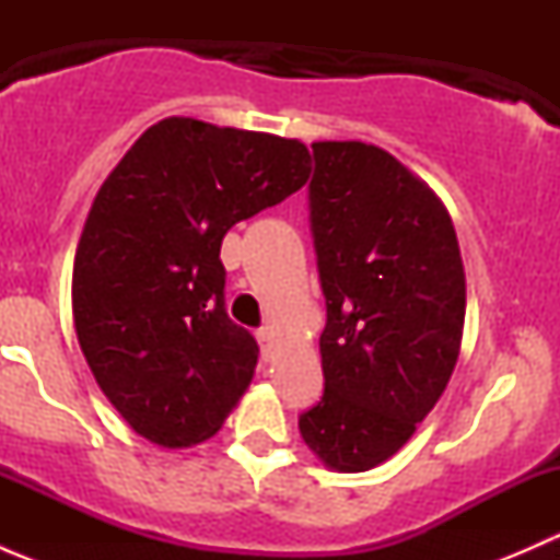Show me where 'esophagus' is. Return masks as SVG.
Returning a JSON list of instances; mask_svg holds the SVG:
<instances>
[{"label":"esophagus","instance_id":"34e87169","mask_svg":"<svg viewBox=\"0 0 560 560\" xmlns=\"http://www.w3.org/2000/svg\"><path fill=\"white\" fill-rule=\"evenodd\" d=\"M259 338V347H262V358L268 360L270 354H273V341H276V332L270 330V327H262V330L257 332Z\"/></svg>","mask_w":560,"mask_h":560}]
</instances>
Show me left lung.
<instances>
[{"mask_svg":"<svg viewBox=\"0 0 560 560\" xmlns=\"http://www.w3.org/2000/svg\"><path fill=\"white\" fill-rule=\"evenodd\" d=\"M312 149L325 395L298 428L327 468L358 474L398 453L447 389L466 273L450 211L420 175L360 140Z\"/></svg>","mask_w":560,"mask_h":560,"instance_id":"8db88e82","label":"left lung"}]
</instances>
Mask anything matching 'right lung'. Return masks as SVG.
Wrapping results in <instances>:
<instances>
[{"mask_svg": "<svg viewBox=\"0 0 560 560\" xmlns=\"http://www.w3.org/2000/svg\"><path fill=\"white\" fill-rule=\"evenodd\" d=\"M295 138L171 116L100 186L75 265L72 319L94 380L138 436L211 439L252 385L259 347L224 312L222 238L308 180Z\"/></svg>", "mask_w": 560, "mask_h": 560, "instance_id": "1", "label": "right lung"}]
</instances>
